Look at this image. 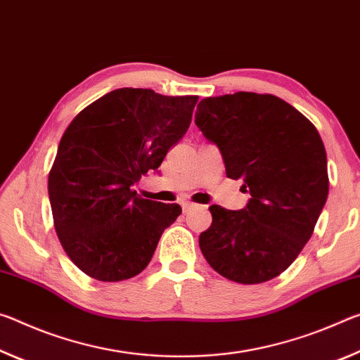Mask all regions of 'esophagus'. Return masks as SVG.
Masks as SVG:
<instances>
[{
  "mask_svg": "<svg viewBox=\"0 0 360 360\" xmlns=\"http://www.w3.org/2000/svg\"><path fill=\"white\" fill-rule=\"evenodd\" d=\"M193 207H196V205H194V204L190 202V201H184V202H181V210H184L185 214H186V212H190Z\"/></svg>",
  "mask_w": 360,
  "mask_h": 360,
  "instance_id": "esophagus-1",
  "label": "esophagus"
}]
</instances>
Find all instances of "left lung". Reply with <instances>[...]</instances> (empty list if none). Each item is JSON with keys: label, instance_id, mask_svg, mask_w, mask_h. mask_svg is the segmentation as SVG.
<instances>
[{"label": "left lung", "instance_id": "obj_1", "mask_svg": "<svg viewBox=\"0 0 360 360\" xmlns=\"http://www.w3.org/2000/svg\"><path fill=\"white\" fill-rule=\"evenodd\" d=\"M194 122L220 150L226 176L244 181L240 210L210 205L199 247L217 273L262 284L285 271L308 243L328 196L327 155L317 129L269 94L204 98Z\"/></svg>", "mask_w": 360, "mask_h": 360}]
</instances>
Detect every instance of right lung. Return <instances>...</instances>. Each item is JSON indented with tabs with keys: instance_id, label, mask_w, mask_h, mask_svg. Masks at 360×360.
<instances>
[{
	"instance_id": "add662e5",
	"label": "right lung",
	"mask_w": 360,
	"mask_h": 360,
	"mask_svg": "<svg viewBox=\"0 0 360 360\" xmlns=\"http://www.w3.org/2000/svg\"><path fill=\"white\" fill-rule=\"evenodd\" d=\"M196 96L151 89L111 91L70 122L47 181L63 250L82 273L102 282L140 274L179 204L141 199L132 186L158 170L191 124Z\"/></svg>"
}]
</instances>
